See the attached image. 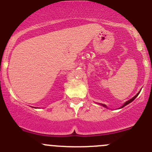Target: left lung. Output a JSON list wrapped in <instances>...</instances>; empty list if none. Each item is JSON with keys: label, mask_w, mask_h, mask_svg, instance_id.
<instances>
[{"label": "left lung", "mask_w": 152, "mask_h": 152, "mask_svg": "<svg viewBox=\"0 0 152 152\" xmlns=\"http://www.w3.org/2000/svg\"><path fill=\"white\" fill-rule=\"evenodd\" d=\"M138 95H139V93H137V95H136V96H134V97H133V98H132V99H130V100H129V101H128V102H126V103H125V104H124L123 105V107H125V106H126V105L129 104V103H131V102H133V101H134V99H135V98H136V97H137V96H138ZM102 106H104V107H106V105H105V104H102Z\"/></svg>", "instance_id": "1"}]
</instances>
